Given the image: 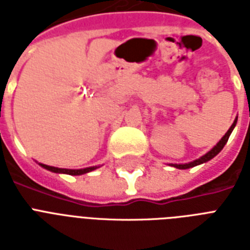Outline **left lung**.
Returning <instances> with one entry per match:
<instances>
[{
	"mask_svg": "<svg viewBox=\"0 0 250 250\" xmlns=\"http://www.w3.org/2000/svg\"><path fill=\"white\" fill-rule=\"evenodd\" d=\"M236 122H237V119H235V122H233L232 125L229 127V131L226 132L225 136L222 137V140L219 141V143H218V144L215 145V146H214V148L211 149V150H210V152L206 153L205 156H202L201 158H198V160L193 161V162H189V164L174 165V167H176V168H180V170H186V168H190V167L197 166V165H201V164H204V162H208V161H210V160H211V158H214V157L217 156L218 153L221 152L222 149H223V146H225V145H226V143L229 141V135H231V132H232L233 127L236 125Z\"/></svg>",
	"mask_w": 250,
	"mask_h": 250,
	"instance_id": "left-lung-1",
	"label": "left lung"
}]
</instances>
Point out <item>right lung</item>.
<instances>
[{"label":"right lung","instance_id":"right-lung-1","mask_svg":"<svg viewBox=\"0 0 250 250\" xmlns=\"http://www.w3.org/2000/svg\"><path fill=\"white\" fill-rule=\"evenodd\" d=\"M41 166L46 168L49 171H53V172H61V174H68V175H83L85 172H89V171L94 170L96 167H86V168H80V170H68V168H58V167H53L48 166V165H42L40 164Z\"/></svg>","mask_w":250,"mask_h":250}]
</instances>
